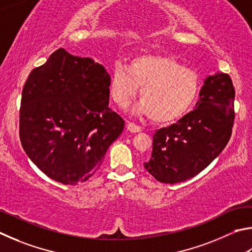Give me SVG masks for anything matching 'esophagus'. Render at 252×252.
Wrapping results in <instances>:
<instances>
[{"instance_id":"1","label":"esophagus","mask_w":252,"mask_h":252,"mask_svg":"<svg viewBox=\"0 0 252 252\" xmlns=\"http://www.w3.org/2000/svg\"><path fill=\"white\" fill-rule=\"evenodd\" d=\"M127 129H128L130 133H139V131H142V128L134 123L127 124Z\"/></svg>"}]
</instances>
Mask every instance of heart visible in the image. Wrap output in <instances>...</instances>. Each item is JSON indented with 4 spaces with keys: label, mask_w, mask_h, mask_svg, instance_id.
Listing matches in <instances>:
<instances>
[{
    "label": "heart",
    "mask_w": 252,
    "mask_h": 252,
    "mask_svg": "<svg viewBox=\"0 0 252 252\" xmlns=\"http://www.w3.org/2000/svg\"><path fill=\"white\" fill-rule=\"evenodd\" d=\"M138 113L149 114L154 122L169 124L185 116L200 91V79L192 69L164 55L140 54L130 60L128 68L114 66L109 95L118 107L126 108L137 94Z\"/></svg>",
    "instance_id": "heart-1"
}]
</instances>
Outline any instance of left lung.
Listing matches in <instances>:
<instances>
[{"instance_id":"left-lung-1","label":"left lung","mask_w":252,"mask_h":252,"mask_svg":"<svg viewBox=\"0 0 252 252\" xmlns=\"http://www.w3.org/2000/svg\"><path fill=\"white\" fill-rule=\"evenodd\" d=\"M235 87L228 74L208 76L196 109L153 136L144 166L158 182L176 184L204 170L226 147L235 119Z\"/></svg>"}]
</instances>
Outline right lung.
<instances>
[{
	"label": "right lung",
	"instance_id": "1",
	"mask_svg": "<svg viewBox=\"0 0 252 252\" xmlns=\"http://www.w3.org/2000/svg\"><path fill=\"white\" fill-rule=\"evenodd\" d=\"M109 83L103 65L64 48L30 73L22 91L20 140L50 178L85 182L122 134L125 122L108 108Z\"/></svg>",
	"mask_w": 252,
	"mask_h": 252
}]
</instances>
